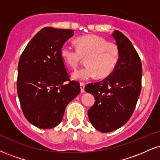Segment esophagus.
Returning a JSON list of instances; mask_svg holds the SVG:
<instances>
[{
  "label": "esophagus",
  "mask_w": 160,
  "mask_h": 160,
  "mask_svg": "<svg viewBox=\"0 0 160 160\" xmlns=\"http://www.w3.org/2000/svg\"><path fill=\"white\" fill-rule=\"evenodd\" d=\"M80 92H84V91H85V84L83 83V82H80Z\"/></svg>",
  "instance_id": "esophagus-1"
}]
</instances>
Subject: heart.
Here are the masks:
<instances>
[{
	"label": "heart",
	"mask_w": 160,
	"mask_h": 160,
	"mask_svg": "<svg viewBox=\"0 0 160 160\" xmlns=\"http://www.w3.org/2000/svg\"><path fill=\"white\" fill-rule=\"evenodd\" d=\"M76 48L65 44L60 49V55L69 67L76 68L86 58L84 68L73 72L74 80L86 81L95 77H109L118 65L120 51L118 45L107 42L101 36L89 34L80 36L74 41Z\"/></svg>",
	"instance_id": "b5f03b06"
}]
</instances>
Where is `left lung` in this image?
Masks as SVG:
<instances>
[{
    "mask_svg": "<svg viewBox=\"0 0 160 160\" xmlns=\"http://www.w3.org/2000/svg\"><path fill=\"white\" fill-rule=\"evenodd\" d=\"M112 36L120 51L116 68L102 81L87 84L86 92L95 95L88 109L90 122L102 132H112L126 124L135 109L142 89L141 59L130 40L115 30Z\"/></svg>",
    "mask_w": 160,
    "mask_h": 160,
    "instance_id": "left-lung-1",
    "label": "left lung"
}]
</instances>
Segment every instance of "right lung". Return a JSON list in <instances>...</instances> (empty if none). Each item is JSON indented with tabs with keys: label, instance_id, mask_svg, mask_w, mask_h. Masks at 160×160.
I'll return each instance as SVG.
<instances>
[{
	"label": "right lung",
	"instance_id": "1",
	"mask_svg": "<svg viewBox=\"0 0 160 160\" xmlns=\"http://www.w3.org/2000/svg\"><path fill=\"white\" fill-rule=\"evenodd\" d=\"M74 30L44 28L30 40L19 59L17 92L25 118L51 129L62 122L67 105L80 92L71 80L60 49Z\"/></svg>",
	"mask_w": 160,
	"mask_h": 160
}]
</instances>
